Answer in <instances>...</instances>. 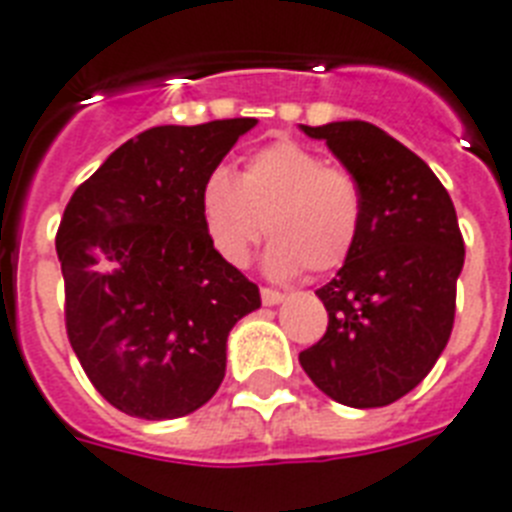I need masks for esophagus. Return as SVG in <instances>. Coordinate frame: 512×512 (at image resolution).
Masks as SVG:
<instances>
[{
  "label": "esophagus",
  "instance_id": "obj_1",
  "mask_svg": "<svg viewBox=\"0 0 512 512\" xmlns=\"http://www.w3.org/2000/svg\"><path fill=\"white\" fill-rule=\"evenodd\" d=\"M261 301H264V306H277L285 301V293H280V290H272V288H261Z\"/></svg>",
  "mask_w": 512,
  "mask_h": 512
}]
</instances>
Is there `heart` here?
<instances>
[{"mask_svg":"<svg viewBox=\"0 0 512 512\" xmlns=\"http://www.w3.org/2000/svg\"><path fill=\"white\" fill-rule=\"evenodd\" d=\"M200 219L230 267H245L267 230L264 267L285 280L306 267L333 272L349 259L365 222V195L349 169L296 140H275L248 155L237 177L227 169L208 174Z\"/></svg>","mask_w":512,"mask_h":512,"instance_id":"heart-1","label":"heart"}]
</instances>
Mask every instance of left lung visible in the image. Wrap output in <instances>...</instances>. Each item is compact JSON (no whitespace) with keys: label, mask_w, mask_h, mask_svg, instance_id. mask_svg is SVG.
Segmentation results:
<instances>
[{"label":"left lung","mask_w":512,"mask_h":512,"mask_svg":"<svg viewBox=\"0 0 512 512\" xmlns=\"http://www.w3.org/2000/svg\"><path fill=\"white\" fill-rule=\"evenodd\" d=\"M301 132L359 179L365 222L338 275L317 290L327 330L298 362L335 402L386 407L431 372L452 335L465 261L455 206L428 163L378 126L333 121Z\"/></svg>","instance_id":"8db88e82"}]
</instances>
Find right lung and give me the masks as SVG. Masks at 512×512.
I'll return each instance as SVG.
<instances>
[{"instance_id": "right-lung-1", "label": "right lung", "mask_w": 512, "mask_h": 512, "mask_svg": "<svg viewBox=\"0 0 512 512\" xmlns=\"http://www.w3.org/2000/svg\"><path fill=\"white\" fill-rule=\"evenodd\" d=\"M256 118L153 126L73 192L55 237L65 330L92 386L142 420L216 394L227 335L259 288L208 243L200 190Z\"/></svg>"}]
</instances>
